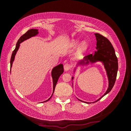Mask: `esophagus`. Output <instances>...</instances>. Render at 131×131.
Here are the masks:
<instances>
[{
	"label": "esophagus",
	"instance_id": "esophagus-1",
	"mask_svg": "<svg viewBox=\"0 0 131 131\" xmlns=\"http://www.w3.org/2000/svg\"><path fill=\"white\" fill-rule=\"evenodd\" d=\"M71 68V65L69 63H66L64 64V70H65L66 71H69L70 69Z\"/></svg>",
	"mask_w": 131,
	"mask_h": 131
}]
</instances>
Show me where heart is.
I'll use <instances>...</instances> for the list:
<instances>
[{
  "instance_id": "obj_1",
  "label": "heart",
  "mask_w": 131,
  "mask_h": 131,
  "mask_svg": "<svg viewBox=\"0 0 131 131\" xmlns=\"http://www.w3.org/2000/svg\"><path fill=\"white\" fill-rule=\"evenodd\" d=\"M80 39H73V40H71L70 46H72V47H75V46H78L80 43ZM88 47V45L87 42H86V41H82L78 46V49H77V53L78 55L82 54L84 52L86 51Z\"/></svg>"
}]
</instances>
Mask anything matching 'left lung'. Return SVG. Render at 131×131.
Here are the masks:
<instances>
[{
	"label": "left lung",
	"mask_w": 131,
	"mask_h": 131,
	"mask_svg": "<svg viewBox=\"0 0 131 131\" xmlns=\"http://www.w3.org/2000/svg\"><path fill=\"white\" fill-rule=\"evenodd\" d=\"M94 35L95 36L96 40V50L95 51L94 53L88 55L84 57L83 60H80L78 62L73 69V73L75 74L77 69L80 66L84 67V66L91 65V64H95L96 62H101L103 64L105 72H106L107 79H108V88L103 96H101L99 99L96 100L95 101L92 102V103H95L98 101L104 96L110 92L115 83L118 70L117 58L116 57L115 51H114L112 43L108 39L100 34L94 33ZM71 78L73 80L74 77L73 76ZM78 100L85 103H91L89 102L83 101L79 99Z\"/></svg>",
	"instance_id": "1"
}]
</instances>
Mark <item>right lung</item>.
<instances>
[{
  "label": "right lung",
  "instance_id": "1",
  "mask_svg": "<svg viewBox=\"0 0 131 131\" xmlns=\"http://www.w3.org/2000/svg\"><path fill=\"white\" fill-rule=\"evenodd\" d=\"M38 34H39V30L37 29H34V28H33V29H30L29 30H28V31L24 34V35H23L22 36H21L20 38L19 39V40H18L17 44H16L15 49H14L13 52H12L11 58H10V71H11L12 64H13L14 61L15 60L16 53L17 52L18 50L19 49L21 43H22L25 40H27L28 39L31 38L32 37L36 36L38 35ZM63 72H64V68H63V65H62V64H60L59 65L53 67V69H52L51 76H52V82H53V92H52V95L51 96V97H50L49 99H48L47 100H46V101H45L43 102H46L49 101V100L51 98L53 92H54L55 86L57 85V82H58V79L60 78L61 75L63 73Z\"/></svg>",
  "mask_w": 131,
  "mask_h": 131
}]
</instances>
